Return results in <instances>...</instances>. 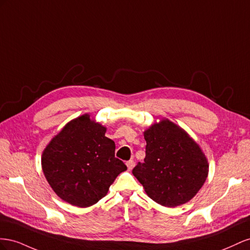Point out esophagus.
Wrapping results in <instances>:
<instances>
[{"instance_id":"esophagus-1","label":"esophagus","mask_w":250,"mask_h":250,"mask_svg":"<svg viewBox=\"0 0 250 250\" xmlns=\"http://www.w3.org/2000/svg\"><path fill=\"white\" fill-rule=\"evenodd\" d=\"M126 167H127V169H132L133 168V167H134V161L133 160H129V161H126Z\"/></svg>"}]
</instances>
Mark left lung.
Segmentation results:
<instances>
[{"label": "left lung", "mask_w": 250, "mask_h": 250, "mask_svg": "<svg viewBox=\"0 0 250 250\" xmlns=\"http://www.w3.org/2000/svg\"><path fill=\"white\" fill-rule=\"evenodd\" d=\"M146 158L132 170L147 196L175 208L189 201L202 188L208 163L201 148L179 126L162 120L145 132Z\"/></svg>", "instance_id": "obj_1"}]
</instances>
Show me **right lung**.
<instances>
[{"label": "right lung", "instance_id": "obj_1", "mask_svg": "<svg viewBox=\"0 0 250 250\" xmlns=\"http://www.w3.org/2000/svg\"><path fill=\"white\" fill-rule=\"evenodd\" d=\"M104 133L105 127L85 114L70 121L46 146L42 172L62 200L78 208L93 205L126 169L115 157V142Z\"/></svg>", "mask_w": 250, "mask_h": 250}]
</instances>
